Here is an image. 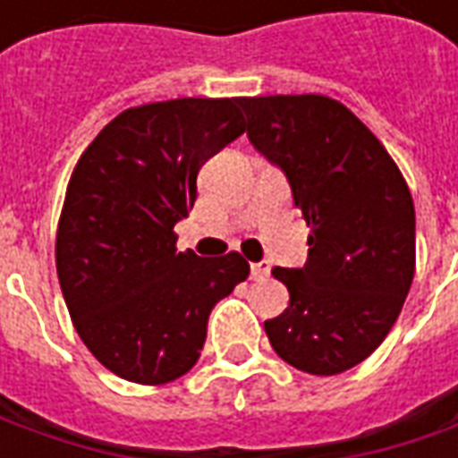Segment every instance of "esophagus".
I'll return each instance as SVG.
<instances>
[{"mask_svg": "<svg viewBox=\"0 0 458 458\" xmlns=\"http://www.w3.org/2000/svg\"><path fill=\"white\" fill-rule=\"evenodd\" d=\"M269 277V262H252L250 265V279L255 282H262V279Z\"/></svg>", "mask_w": 458, "mask_h": 458, "instance_id": "esophagus-1", "label": "esophagus"}]
</instances>
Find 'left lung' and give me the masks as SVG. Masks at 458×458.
Listing matches in <instances>:
<instances>
[{"instance_id": "left-lung-1", "label": "left lung", "mask_w": 458, "mask_h": 458, "mask_svg": "<svg viewBox=\"0 0 458 458\" xmlns=\"http://www.w3.org/2000/svg\"><path fill=\"white\" fill-rule=\"evenodd\" d=\"M238 105L252 147L284 171L311 228L307 265L272 269L289 307L265 321L269 344L304 373H344L383 344L412 284L410 189L373 131L327 95Z\"/></svg>"}]
</instances>
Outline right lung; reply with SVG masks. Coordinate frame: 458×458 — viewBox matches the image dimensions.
Masks as SVG:
<instances>
[{"instance_id":"add662e5","label":"right lung","mask_w":458,"mask_h":458,"mask_svg":"<svg viewBox=\"0 0 458 458\" xmlns=\"http://www.w3.org/2000/svg\"><path fill=\"white\" fill-rule=\"evenodd\" d=\"M242 131L238 98L140 105L75 164L55 235L58 282L88 351L130 383L189 373L213 307L248 279L238 252H179L174 233L200 166Z\"/></svg>"}]
</instances>
